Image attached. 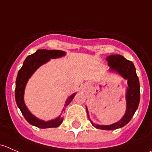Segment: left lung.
I'll list each match as a JSON object with an SVG mask.
<instances>
[{"label": "left lung", "mask_w": 152, "mask_h": 152, "mask_svg": "<svg viewBox=\"0 0 152 152\" xmlns=\"http://www.w3.org/2000/svg\"><path fill=\"white\" fill-rule=\"evenodd\" d=\"M110 66V72H115L120 75L124 79L127 80L128 87L126 92V113L122 118L116 123L110 125H99L93 123L90 118L89 112L86 107L87 116L92 125L96 128L103 130H114L121 128L126 125L138 107L140 103V82L136 73V69L134 64L131 61L127 60L123 56L119 54L110 55L106 58Z\"/></svg>", "instance_id": "obj_1"}]
</instances>
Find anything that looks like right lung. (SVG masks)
Segmentation results:
<instances>
[{
  "mask_svg": "<svg viewBox=\"0 0 152 152\" xmlns=\"http://www.w3.org/2000/svg\"><path fill=\"white\" fill-rule=\"evenodd\" d=\"M66 52L59 50H45V49H39L34 53L29 55L24 61L23 66L18 71V76L16 79V87H15V101L18 107L20 110L26 120L31 125L35 126L38 128L46 129L58 127L63 121V118L61 117V114L59 117L53 120L45 121L43 120L37 118L27 108L25 102H24V92H25L26 86L28 79L33 73L39 68L41 65L47 63L50 60V59H56L65 56ZM76 93H74L71 96H69L66 100L65 106L66 107L72 102ZM65 107L62 112L65 110Z\"/></svg>",
  "mask_w": 152,
  "mask_h": 152,
  "instance_id": "add662e5",
  "label": "right lung"
}]
</instances>
